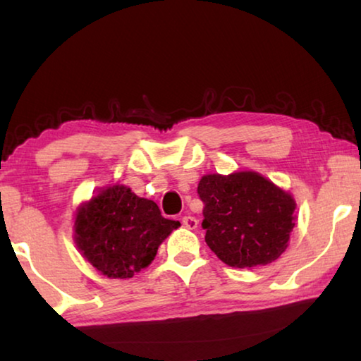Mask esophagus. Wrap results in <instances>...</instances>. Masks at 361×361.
Instances as JSON below:
<instances>
[{
    "instance_id": "obj_1",
    "label": "esophagus",
    "mask_w": 361,
    "mask_h": 361,
    "mask_svg": "<svg viewBox=\"0 0 361 361\" xmlns=\"http://www.w3.org/2000/svg\"><path fill=\"white\" fill-rule=\"evenodd\" d=\"M181 223H183V226H185V228H188V229H195V228H197V224H199L197 219H195V218L191 216V215L183 216V218H181Z\"/></svg>"
}]
</instances>
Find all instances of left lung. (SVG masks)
Returning a JSON list of instances; mask_svg holds the SVG:
<instances>
[{
	"mask_svg": "<svg viewBox=\"0 0 361 361\" xmlns=\"http://www.w3.org/2000/svg\"><path fill=\"white\" fill-rule=\"evenodd\" d=\"M197 192L205 205V242L224 264L266 266L288 247L296 202L261 173L204 175Z\"/></svg>",
	"mask_w": 361,
	"mask_h": 361,
	"instance_id": "1",
	"label": "left lung"
}]
</instances>
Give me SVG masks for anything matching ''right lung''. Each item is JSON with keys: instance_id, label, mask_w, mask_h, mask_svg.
I'll return each mask as SVG.
<instances>
[{"instance_id": "obj_1", "label": "right lung", "mask_w": 361, "mask_h": 361, "mask_svg": "<svg viewBox=\"0 0 361 361\" xmlns=\"http://www.w3.org/2000/svg\"><path fill=\"white\" fill-rule=\"evenodd\" d=\"M180 226L156 202L113 185L82 202L75 215V243L84 259L108 279H132L156 258L157 248Z\"/></svg>"}]
</instances>
